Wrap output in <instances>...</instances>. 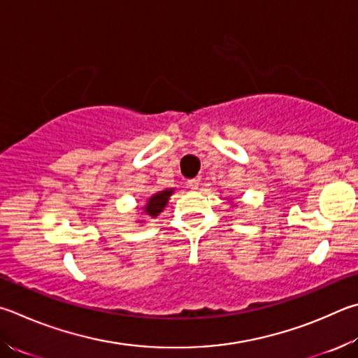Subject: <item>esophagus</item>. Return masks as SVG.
I'll return each mask as SVG.
<instances>
[{
    "instance_id": "obj_1",
    "label": "esophagus",
    "mask_w": 358,
    "mask_h": 358,
    "mask_svg": "<svg viewBox=\"0 0 358 358\" xmlns=\"http://www.w3.org/2000/svg\"><path fill=\"white\" fill-rule=\"evenodd\" d=\"M199 180H189V181H187V183H186V186L187 187H189V189L191 191H197L199 189Z\"/></svg>"
}]
</instances>
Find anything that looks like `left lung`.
<instances>
[{
	"instance_id": "1",
	"label": "left lung",
	"mask_w": 358,
	"mask_h": 358,
	"mask_svg": "<svg viewBox=\"0 0 358 358\" xmlns=\"http://www.w3.org/2000/svg\"><path fill=\"white\" fill-rule=\"evenodd\" d=\"M230 201H231V199H230ZM231 203H233V201H231Z\"/></svg>"
}]
</instances>
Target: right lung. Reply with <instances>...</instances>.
<instances>
[{
    "instance_id": "1",
    "label": "right lung",
    "mask_w": 358,
    "mask_h": 358,
    "mask_svg": "<svg viewBox=\"0 0 358 358\" xmlns=\"http://www.w3.org/2000/svg\"><path fill=\"white\" fill-rule=\"evenodd\" d=\"M175 192V187H171V189H164V191H158L155 192L153 196H150L147 199L145 205L141 208L142 214H145L147 217H158L159 214L164 211L166 205L169 203V199H171L172 194ZM141 222H144V220H141Z\"/></svg>"
}]
</instances>
